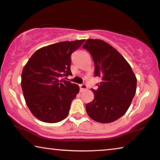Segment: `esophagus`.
Here are the masks:
<instances>
[{"instance_id": "34e87169", "label": "esophagus", "mask_w": 160, "mask_h": 160, "mask_svg": "<svg viewBox=\"0 0 160 160\" xmlns=\"http://www.w3.org/2000/svg\"><path fill=\"white\" fill-rule=\"evenodd\" d=\"M80 91H83V90H85L88 89V86L87 85L85 84H81L80 85Z\"/></svg>"}]
</instances>
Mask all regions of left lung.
<instances>
[{"label":"left lung","mask_w":160,"mask_h":160,"mask_svg":"<svg viewBox=\"0 0 160 160\" xmlns=\"http://www.w3.org/2000/svg\"><path fill=\"white\" fill-rule=\"evenodd\" d=\"M91 54L94 75L101 78L94 99L86 104L90 118L108 123L121 118L129 108L137 90V78L128 62L115 48L101 39H89L82 45Z\"/></svg>","instance_id":"left-lung-1"}]
</instances>
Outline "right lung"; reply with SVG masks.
<instances>
[{
    "mask_svg": "<svg viewBox=\"0 0 160 160\" xmlns=\"http://www.w3.org/2000/svg\"><path fill=\"white\" fill-rule=\"evenodd\" d=\"M84 42L85 39L66 41L42 47L32 54L23 68V97L32 113L41 121L57 123L68 116L80 88L59 79L72 75L71 54Z\"/></svg>",
    "mask_w": 160,
    "mask_h": 160,
    "instance_id": "add662e5",
    "label": "right lung"
}]
</instances>
